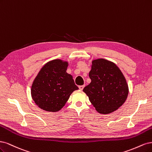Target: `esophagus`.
Masks as SVG:
<instances>
[{"instance_id": "esophagus-1", "label": "esophagus", "mask_w": 152, "mask_h": 152, "mask_svg": "<svg viewBox=\"0 0 152 152\" xmlns=\"http://www.w3.org/2000/svg\"><path fill=\"white\" fill-rule=\"evenodd\" d=\"M84 87H85V85H81V86H79V88H80V90H83V89L84 88Z\"/></svg>"}]
</instances>
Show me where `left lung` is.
Segmentation results:
<instances>
[{
	"mask_svg": "<svg viewBox=\"0 0 152 152\" xmlns=\"http://www.w3.org/2000/svg\"><path fill=\"white\" fill-rule=\"evenodd\" d=\"M89 77L91 81L83 91L98 112L112 113L125 102L129 94L128 85L115 64L104 58L92 61Z\"/></svg>",
	"mask_w": 152,
	"mask_h": 152,
	"instance_id": "1",
	"label": "left lung"
}]
</instances>
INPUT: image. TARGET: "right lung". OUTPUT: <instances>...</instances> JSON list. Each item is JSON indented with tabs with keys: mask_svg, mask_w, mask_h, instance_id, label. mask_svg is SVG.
<instances>
[{
	"mask_svg": "<svg viewBox=\"0 0 152 152\" xmlns=\"http://www.w3.org/2000/svg\"><path fill=\"white\" fill-rule=\"evenodd\" d=\"M68 62L54 59L46 63L34 80L31 88L33 100L40 109L59 111L72 93L79 88L66 72Z\"/></svg>",
	"mask_w": 152,
	"mask_h": 152,
	"instance_id": "add662e5",
	"label": "right lung"
}]
</instances>
